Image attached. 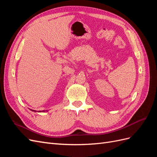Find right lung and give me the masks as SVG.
Masks as SVG:
<instances>
[{
  "label": "right lung",
  "instance_id": "add662e5",
  "mask_svg": "<svg viewBox=\"0 0 157 157\" xmlns=\"http://www.w3.org/2000/svg\"><path fill=\"white\" fill-rule=\"evenodd\" d=\"M32 111H33V110H32Z\"/></svg>",
  "mask_w": 157,
  "mask_h": 157
}]
</instances>
